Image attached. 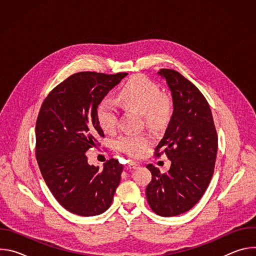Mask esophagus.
Masks as SVG:
<instances>
[{
	"label": "esophagus",
	"instance_id": "obj_1",
	"mask_svg": "<svg viewBox=\"0 0 256 256\" xmlns=\"http://www.w3.org/2000/svg\"><path fill=\"white\" fill-rule=\"evenodd\" d=\"M138 166H140V164L136 163V162H128L124 167H126V170H128V169H136V168H138Z\"/></svg>",
	"mask_w": 256,
	"mask_h": 256
}]
</instances>
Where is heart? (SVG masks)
I'll return each instance as SVG.
<instances>
[{"label":"heart","instance_id":"1","mask_svg":"<svg viewBox=\"0 0 256 256\" xmlns=\"http://www.w3.org/2000/svg\"><path fill=\"white\" fill-rule=\"evenodd\" d=\"M120 103L140 112L144 122L158 128L170 118L172 102L168 95L160 93L158 85L144 75H136L128 80L118 91ZM97 120L100 128L106 132H114L118 126V108L108 99L102 100L97 107ZM150 138L142 134H122L114 140L118 151L130 157L138 158L144 155L150 146Z\"/></svg>","mask_w":256,"mask_h":256}]
</instances>
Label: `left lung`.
I'll return each mask as SVG.
<instances>
[{
  "label": "left lung",
  "mask_w": 256,
  "mask_h": 256,
  "mask_svg": "<svg viewBox=\"0 0 256 256\" xmlns=\"http://www.w3.org/2000/svg\"><path fill=\"white\" fill-rule=\"evenodd\" d=\"M171 90L173 114L154 155L171 161L168 172L152 164L146 196L154 212L173 216L190 210L202 198L214 174L218 134L210 105L202 93L180 72L161 68Z\"/></svg>",
  "instance_id": "obj_1"
}]
</instances>
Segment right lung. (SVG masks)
Listing matches in <instances>:
<instances>
[{"label": "right lung", "mask_w": 256, "mask_h": 256, "mask_svg": "<svg viewBox=\"0 0 256 256\" xmlns=\"http://www.w3.org/2000/svg\"><path fill=\"white\" fill-rule=\"evenodd\" d=\"M126 75L76 72L54 87L40 107L36 160L52 196L72 214L104 212L120 182L124 167L118 160L109 159L99 169L88 164L86 152L104 136L96 116L99 103Z\"/></svg>", "instance_id": "1"}]
</instances>
